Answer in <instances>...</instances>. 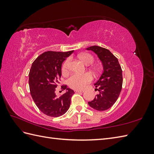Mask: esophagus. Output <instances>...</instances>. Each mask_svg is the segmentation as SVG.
I'll return each instance as SVG.
<instances>
[{
  "mask_svg": "<svg viewBox=\"0 0 154 154\" xmlns=\"http://www.w3.org/2000/svg\"><path fill=\"white\" fill-rule=\"evenodd\" d=\"M75 93H83L84 90H80V89H75Z\"/></svg>",
  "mask_w": 154,
  "mask_h": 154,
  "instance_id": "esophagus-1",
  "label": "esophagus"
}]
</instances>
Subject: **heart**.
Returning a JSON list of instances; mask_svg holds the SVG:
<instances>
[{
	"label": "heart",
	"mask_w": 154,
	"mask_h": 154,
	"mask_svg": "<svg viewBox=\"0 0 154 154\" xmlns=\"http://www.w3.org/2000/svg\"><path fill=\"white\" fill-rule=\"evenodd\" d=\"M79 58L80 60L85 65H90L93 63V57L92 55L88 54H81L79 55ZM69 59H67L64 61L62 65V73L63 74H67L69 71ZM94 71L95 72L99 71V69L97 67L94 68ZM93 79V75L90 73H86L85 74H74L71 75L68 80V83L71 88L75 89H83L85 88L88 84L92 82Z\"/></svg>",
	"instance_id": "1"
}]
</instances>
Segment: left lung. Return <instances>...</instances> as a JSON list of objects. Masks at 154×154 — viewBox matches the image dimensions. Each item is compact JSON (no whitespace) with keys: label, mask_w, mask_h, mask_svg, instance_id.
I'll return each instance as SVG.
<instances>
[{"label":"left lung","mask_w":154,"mask_h":154,"mask_svg":"<svg viewBox=\"0 0 154 154\" xmlns=\"http://www.w3.org/2000/svg\"><path fill=\"white\" fill-rule=\"evenodd\" d=\"M87 50L97 55L103 67L102 75L94 84L99 94L88 104L97 110H106L115 103L120 95L123 81L122 69L118 59L107 49L93 45Z\"/></svg>","instance_id":"8db88e82"}]
</instances>
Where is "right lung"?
Listing matches in <instances>:
<instances>
[{"label":"right lung","mask_w":154,"mask_h":154,"mask_svg":"<svg viewBox=\"0 0 154 154\" xmlns=\"http://www.w3.org/2000/svg\"><path fill=\"white\" fill-rule=\"evenodd\" d=\"M73 52L45 51L32 65L28 81L30 94L35 105L45 115L62 116L70 106L74 91L67 85H62V91L66 92L57 97L55 89L61 75V65Z\"/></svg>","instance_id":"add662e5"}]
</instances>
